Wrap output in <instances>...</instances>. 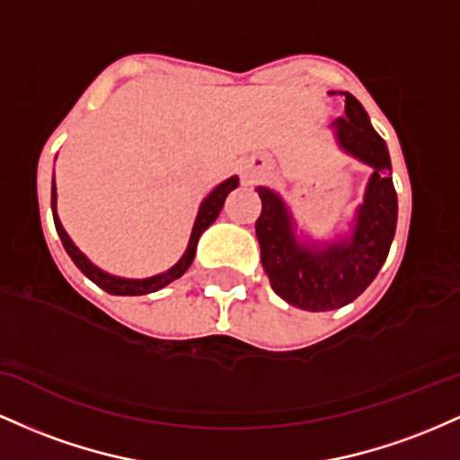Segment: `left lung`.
Instances as JSON below:
<instances>
[{
    "label": "left lung",
    "instance_id": "8db88e82",
    "mask_svg": "<svg viewBox=\"0 0 460 460\" xmlns=\"http://www.w3.org/2000/svg\"><path fill=\"white\" fill-rule=\"evenodd\" d=\"M341 95L345 117L332 126L339 147L374 169L363 204L356 208L352 234L334 243H302L280 195L267 187L256 189L262 202L256 219L262 270L285 302L313 313L341 308L374 282L389 254L397 224V195L386 143L371 128L360 102L349 93Z\"/></svg>",
    "mask_w": 460,
    "mask_h": 460
}]
</instances>
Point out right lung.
<instances>
[{"mask_svg":"<svg viewBox=\"0 0 460 460\" xmlns=\"http://www.w3.org/2000/svg\"><path fill=\"white\" fill-rule=\"evenodd\" d=\"M236 187H239V178H236V175H232V178L226 180V182H221L219 187H215L213 190H210L208 198L204 199L202 206H199L198 217H195L193 232H190V241H189L187 252H184V256L175 262L172 270H167L164 273H158V276L146 278V280H128V278L111 276V273L102 271L100 267L93 265L89 258L77 250V247L74 245V241H71L69 234L65 232L63 224H60L58 215H56V184H51V213H54L56 230H58V236H60V241H63L66 254L71 256V261L75 262L77 270L84 273L89 280L95 282L100 288H104V291L111 293V296H146V293H154V291H158V288L167 287L169 282L178 280V278L189 270L190 262H193V258H195V247H198L199 236H202V232L208 228L210 224H213L217 217H219L221 208H224L226 198H228L230 190Z\"/></svg>","mask_w":460,"mask_h":460,"instance_id":"1","label":"right lung"}]
</instances>
